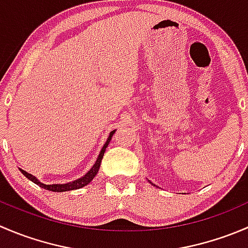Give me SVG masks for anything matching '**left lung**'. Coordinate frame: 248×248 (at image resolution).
Returning a JSON list of instances; mask_svg holds the SVG:
<instances>
[{"label": "left lung", "mask_w": 248, "mask_h": 248, "mask_svg": "<svg viewBox=\"0 0 248 248\" xmlns=\"http://www.w3.org/2000/svg\"><path fill=\"white\" fill-rule=\"evenodd\" d=\"M150 184H151V185H154V186H156V185H155V184H152V182H151V181H150Z\"/></svg>", "instance_id": "left-lung-1"}]
</instances>
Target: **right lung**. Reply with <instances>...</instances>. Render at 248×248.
<instances>
[{"label":"right lung","mask_w":248,"mask_h":248,"mask_svg":"<svg viewBox=\"0 0 248 248\" xmlns=\"http://www.w3.org/2000/svg\"><path fill=\"white\" fill-rule=\"evenodd\" d=\"M115 131L116 129H114V131L110 132L108 139H107L106 144L103 145V147H102L101 152H99L98 157H97L96 162H94V164L92 166V168L90 169L89 171L86 172L85 175H82L81 177H79V179L74 180V181H71V182H67V184H54V185H46V184H43V182L39 181L38 179H37L36 176H33L32 174H29L26 170H24V169H20V171L22 172V174L25 175V176L27 177L29 180H31L32 182H34L36 185H38L39 187H42V188L44 189H49V191H52V192H66V191H73V189H79L81 188V187L86 186V185H89L90 182L92 181V180L94 179V176L97 175V172L99 170V167H101V162H102V158H103L104 156V152H106L107 147H108L110 140H111V137L114 136Z\"/></svg>","instance_id":"obj_1"}]
</instances>
